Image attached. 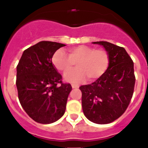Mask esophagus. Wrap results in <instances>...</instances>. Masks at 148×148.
<instances>
[{
  "instance_id": "obj_1",
  "label": "esophagus",
  "mask_w": 148,
  "mask_h": 148,
  "mask_svg": "<svg viewBox=\"0 0 148 148\" xmlns=\"http://www.w3.org/2000/svg\"><path fill=\"white\" fill-rule=\"evenodd\" d=\"M71 86H72V88H78V87H79V86L77 85V84H72Z\"/></svg>"
}]
</instances>
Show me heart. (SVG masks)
<instances>
[{
	"mask_svg": "<svg viewBox=\"0 0 148 148\" xmlns=\"http://www.w3.org/2000/svg\"><path fill=\"white\" fill-rule=\"evenodd\" d=\"M52 62L63 74L70 71L76 63L78 68L64 75L67 81L79 83L86 77L93 81L105 74L110 64V56L105 49L80 45L69 49L68 55L58 49L53 54Z\"/></svg>",
	"mask_w": 148,
	"mask_h": 148,
	"instance_id": "1",
	"label": "heart"
}]
</instances>
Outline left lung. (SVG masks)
I'll use <instances>...</instances> for the list:
<instances>
[{
	"label": "left lung",
	"mask_w": 148,
	"mask_h": 148,
	"mask_svg": "<svg viewBox=\"0 0 148 148\" xmlns=\"http://www.w3.org/2000/svg\"><path fill=\"white\" fill-rule=\"evenodd\" d=\"M93 43L105 47L110 56V64L102 77L80 86L82 108L92 122L110 123L122 116L130 105L135 83L134 63L123 47L107 41Z\"/></svg>",
	"instance_id": "left-lung-1"
}]
</instances>
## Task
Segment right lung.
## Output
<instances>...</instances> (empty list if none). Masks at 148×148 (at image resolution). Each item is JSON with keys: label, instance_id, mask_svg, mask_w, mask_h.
I'll list each match as a JSON object with an SVG mask.
<instances>
[{"label": "right lung", "instance_id": "obj_1", "mask_svg": "<svg viewBox=\"0 0 148 148\" xmlns=\"http://www.w3.org/2000/svg\"><path fill=\"white\" fill-rule=\"evenodd\" d=\"M65 46L40 41L23 52L16 67V87L22 108L35 122L49 124L63 116L72 87L62 81L52 63L57 49Z\"/></svg>", "mask_w": 148, "mask_h": 148}]
</instances>
